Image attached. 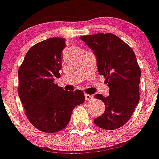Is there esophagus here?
<instances>
[{
	"instance_id": "obj_1",
	"label": "esophagus",
	"mask_w": 159,
	"mask_h": 159,
	"mask_svg": "<svg viewBox=\"0 0 159 159\" xmlns=\"http://www.w3.org/2000/svg\"><path fill=\"white\" fill-rule=\"evenodd\" d=\"M93 95H90V94H87V93H85V99L86 101H91L93 100Z\"/></svg>"
}]
</instances>
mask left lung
I'll use <instances>...</instances> for the list:
<instances>
[{
    "instance_id": "1",
    "label": "left lung",
    "mask_w": 159,
    "mask_h": 159,
    "mask_svg": "<svg viewBox=\"0 0 159 159\" xmlns=\"http://www.w3.org/2000/svg\"><path fill=\"white\" fill-rule=\"evenodd\" d=\"M80 38L97 56L98 72L105 78L109 94L95 98L103 101L105 111L94 119L106 130L120 128L129 120L140 100V66L132 48L112 33H96Z\"/></svg>"
}]
</instances>
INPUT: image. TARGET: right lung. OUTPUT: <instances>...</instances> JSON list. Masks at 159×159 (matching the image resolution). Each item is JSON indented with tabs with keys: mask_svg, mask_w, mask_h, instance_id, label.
Instances as JSON below:
<instances>
[{
	"mask_svg": "<svg viewBox=\"0 0 159 159\" xmlns=\"http://www.w3.org/2000/svg\"><path fill=\"white\" fill-rule=\"evenodd\" d=\"M65 38L53 37L36 43L19 69V93L30 123L42 132H59L69 123L73 108L85 100L82 90L67 91L54 83L61 76Z\"/></svg>",
	"mask_w": 159,
	"mask_h": 159,
	"instance_id": "1",
	"label": "right lung"
}]
</instances>
